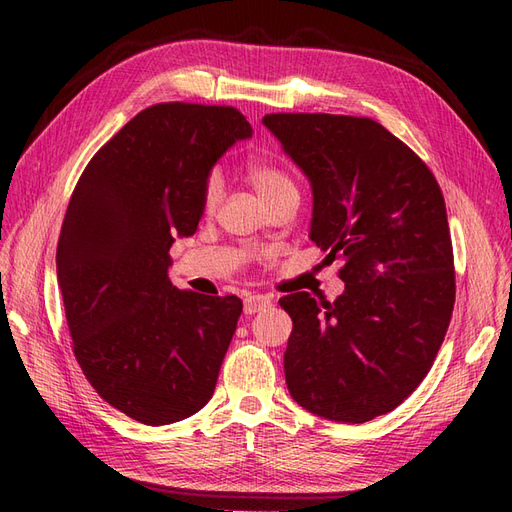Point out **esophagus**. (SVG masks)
<instances>
[{
	"label": "esophagus",
	"mask_w": 512,
	"mask_h": 512,
	"mask_svg": "<svg viewBox=\"0 0 512 512\" xmlns=\"http://www.w3.org/2000/svg\"><path fill=\"white\" fill-rule=\"evenodd\" d=\"M271 307V297H267V294H252V297H247L243 301V312L245 314H256V312H262V309Z\"/></svg>",
	"instance_id": "obj_1"
}]
</instances>
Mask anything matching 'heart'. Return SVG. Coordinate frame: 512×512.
Segmentation results:
<instances>
[{"instance_id":"obj_1","label":"heart","mask_w":512,"mask_h":512,"mask_svg":"<svg viewBox=\"0 0 512 512\" xmlns=\"http://www.w3.org/2000/svg\"><path fill=\"white\" fill-rule=\"evenodd\" d=\"M245 179L252 183V188L258 192L262 203L267 207L275 203V200H280L282 196L297 194L294 181L290 179L286 170L269 160L256 158L247 162ZM220 198H222V181L218 175H211L203 185V209L211 213L215 207H218Z\"/></svg>"}]
</instances>
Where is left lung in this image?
<instances>
[{
	"mask_svg": "<svg viewBox=\"0 0 512 512\" xmlns=\"http://www.w3.org/2000/svg\"><path fill=\"white\" fill-rule=\"evenodd\" d=\"M262 123L312 183L309 237L342 258L344 294L294 292L284 374L292 399L329 421L395 410L431 369L455 305L451 230L427 164L378 121L271 113Z\"/></svg>",
	"mask_w": 512,
	"mask_h": 512,
	"instance_id": "obj_1",
	"label": "left lung"
}]
</instances>
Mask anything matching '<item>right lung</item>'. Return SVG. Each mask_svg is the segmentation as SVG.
<instances>
[{
	"instance_id": "1",
	"label": "right lung",
	"mask_w": 512,
	"mask_h": 512,
	"mask_svg": "<svg viewBox=\"0 0 512 512\" xmlns=\"http://www.w3.org/2000/svg\"><path fill=\"white\" fill-rule=\"evenodd\" d=\"M250 136L235 106L153 104L98 149L70 196L57 280L72 352L138 423L183 421L215 391L243 303L175 288L168 250L196 232L213 164Z\"/></svg>"
}]
</instances>
